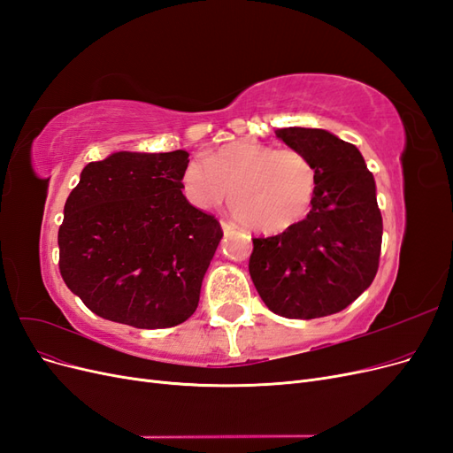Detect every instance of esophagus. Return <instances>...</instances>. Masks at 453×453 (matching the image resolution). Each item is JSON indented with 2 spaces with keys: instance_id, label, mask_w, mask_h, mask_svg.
<instances>
[{
  "instance_id": "34e87169",
  "label": "esophagus",
  "mask_w": 453,
  "mask_h": 453,
  "mask_svg": "<svg viewBox=\"0 0 453 453\" xmlns=\"http://www.w3.org/2000/svg\"><path fill=\"white\" fill-rule=\"evenodd\" d=\"M221 226H223V230H225V232H230V230H234V225H232V223H228V221H221Z\"/></svg>"
}]
</instances>
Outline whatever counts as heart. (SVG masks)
I'll use <instances>...</instances> for the list:
<instances>
[{"mask_svg": "<svg viewBox=\"0 0 453 453\" xmlns=\"http://www.w3.org/2000/svg\"><path fill=\"white\" fill-rule=\"evenodd\" d=\"M183 193L198 210H213L228 195L236 221L257 234H280L303 223L318 193V172L296 149L238 142L183 172Z\"/></svg>", "mask_w": 453, "mask_h": 453, "instance_id": "obj_1", "label": "heart"}]
</instances>
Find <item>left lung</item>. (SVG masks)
Wrapping results in <instances>:
<instances>
[{
    "instance_id": "1",
    "label": "left lung",
    "mask_w": 453,
    "mask_h": 453,
    "mask_svg": "<svg viewBox=\"0 0 453 453\" xmlns=\"http://www.w3.org/2000/svg\"><path fill=\"white\" fill-rule=\"evenodd\" d=\"M318 172V193L303 223L253 238L250 273L270 311L289 319L338 313L372 283L381 250L376 183L359 149L319 128L276 132Z\"/></svg>"
}]
</instances>
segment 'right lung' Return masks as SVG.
Instances as JSON below:
<instances>
[{
  "label": "right lung",
  "mask_w": 453,
  "mask_h": 453,
  "mask_svg": "<svg viewBox=\"0 0 453 453\" xmlns=\"http://www.w3.org/2000/svg\"><path fill=\"white\" fill-rule=\"evenodd\" d=\"M187 150L90 162L64 205L60 273L104 319L135 328L187 321L223 228L183 196Z\"/></svg>",
  "instance_id": "right-lung-1"
}]
</instances>
